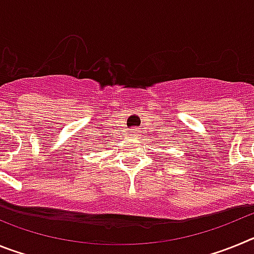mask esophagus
Here are the masks:
<instances>
[{"instance_id": "1", "label": "esophagus", "mask_w": 254, "mask_h": 254, "mask_svg": "<svg viewBox=\"0 0 254 254\" xmlns=\"http://www.w3.org/2000/svg\"><path fill=\"white\" fill-rule=\"evenodd\" d=\"M137 128H132L131 131H129V134H132V136H137Z\"/></svg>"}]
</instances>
